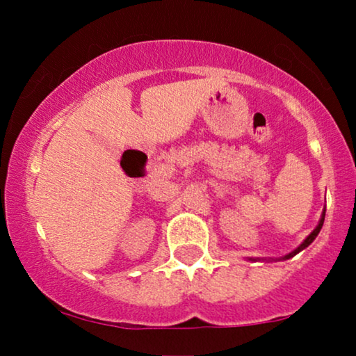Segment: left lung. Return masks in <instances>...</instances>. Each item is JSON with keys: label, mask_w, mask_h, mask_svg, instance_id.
Wrapping results in <instances>:
<instances>
[{"label": "left lung", "mask_w": 356, "mask_h": 356, "mask_svg": "<svg viewBox=\"0 0 356 356\" xmlns=\"http://www.w3.org/2000/svg\"><path fill=\"white\" fill-rule=\"evenodd\" d=\"M324 217H325V207H324V211H323V216H321V218H319V222H318V225H316V228L313 232L309 233L308 236L305 238L303 240V243H301V245L298 246V248H295L293 251L291 252H289V254H285V256H282V257H269V259H267V257H250V261H262V262H266V261H286V259H290V257H293V256H296L298 254L300 251H303L305 248H308L311 243H313L314 240H316V236L319 235V232H321V228H323V223H324Z\"/></svg>", "instance_id": "1"}]
</instances>
